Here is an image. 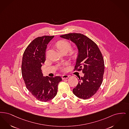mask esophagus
Segmentation results:
<instances>
[{
  "label": "esophagus",
  "instance_id": "obj_1",
  "mask_svg": "<svg viewBox=\"0 0 129 129\" xmlns=\"http://www.w3.org/2000/svg\"><path fill=\"white\" fill-rule=\"evenodd\" d=\"M62 79H67L69 78V76L67 75H63L62 76Z\"/></svg>",
  "mask_w": 129,
  "mask_h": 129
}]
</instances>
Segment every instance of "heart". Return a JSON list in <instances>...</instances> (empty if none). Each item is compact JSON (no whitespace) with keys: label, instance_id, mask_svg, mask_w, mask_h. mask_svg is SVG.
Instances as JSON below:
<instances>
[{"label":"heart","instance_id":"b5f03b06","mask_svg":"<svg viewBox=\"0 0 129 129\" xmlns=\"http://www.w3.org/2000/svg\"><path fill=\"white\" fill-rule=\"evenodd\" d=\"M56 45L61 52L64 51H67L68 52L69 50H70L71 48V45L70 43L65 40H61L58 42Z\"/></svg>","mask_w":129,"mask_h":129}]
</instances>
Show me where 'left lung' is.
<instances>
[{
    "mask_svg": "<svg viewBox=\"0 0 129 129\" xmlns=\"http://www.w3.org/2000/svg\"><path fill=\"white\" fill-rule=\"evenodd\" d=\"M60 37L71 40L77 46L78 55L75 69L82 70L84 74L83 77H79L73 93L79 98L89 99L95 94L103 82L105 64L101 51L95 43L83 34L70 33Z\"/></svg>",
    "mask_w": 129,
    "mask_h": 129,
    "instance_id": "1",
    "label": "left lung"
}]
</instances>
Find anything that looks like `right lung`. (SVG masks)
<instances>
[{
  "label": "right lung",
  "mask_w": 129,
  "mask_h": 129,
  "mask_svg": "<svg viewBox=\"0 0 129 129\" xmlns=\"http://www.w3.org/2000/svg\"><path fill=\"white\" fill-rule=\"evenodd\" d=\"M54 37L37 38L28 45L22 56V74L26 88L37 99L44 102L56 96L58 85L62 80L60 76L44 77L41 70L47 45Z\"/></svg>",
  "instance_id": "right-lung-1"
}]
</instances>
